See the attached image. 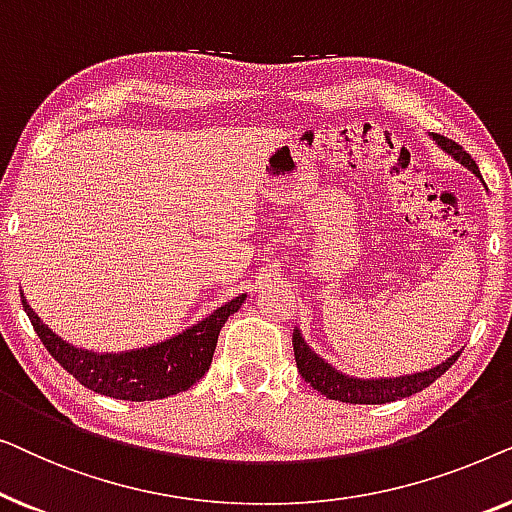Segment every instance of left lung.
<instances>
[{
	"instance_id": "8db88e82",
	"label": "left lung",
	"mask_w": 512,
	"mask_h": 512,
	"mask_svg": "<svg viewBox=\"0 0 512 512\" xmlns=\"http://www.w3.org/2000/svg\"><path fill=\"white\" fill-rule=\"evenodd\" d=\"M433 139L440 144V149L452 153L461 165H466L468 170H473V174H478L482 179L478 165H475V160L464 151V146L452 142V139H447L443 135H433ZM293 354H296L298 373L303 375L305 382H310L319 394L331 398V401L354 403V405H382V403L401 401L405 396L417 394V391L429 387L431 382H436L438 377L459 359V352H457L445 363H440V366L431 370H424V373L389 377V380H356V377L338 373V370L328 366L321 356L314 354L312 349L307 347V342L303 340V335H300L298 328L293 331Z\"/></svg>"
}]
</instances>
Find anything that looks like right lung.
Instances as JSON below:
<instances>
[{
	"label": "right lung",
	"mask_w": 512,
	"mask_h": 512,
	"mask_svg": "<svg viewBox=\"0 0 512 512\" xmlns=\"http://www.w3.org/2000/svg\"><path fill=\"white\" fill-rule=\"evenodd\" d=\"M20 298L48 354L83 387L121 401H158L191 389L207 373L223 324L230 314L240 310L247 296L242 293L233 298L200 324L186 328L170 340L123 354H97L69 345L32 312L25 296Z\"/></svg>",
	"instance_id": "obj_1"
}]
</instances>
